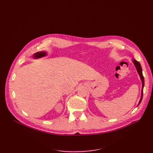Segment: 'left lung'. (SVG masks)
Here are the masks:
<instances>
[{
    "mask_svg": "<svg viewBox=\"0 0 153 153\" xmlns=\"http://www.w3.org/2000/svg\"><path fill=\"white\" fill-rule=\"evenodd\" d=\"M133 62L134 64V66L136 68V70H137V72L139 74L140 76V79L141 80V82H142V89H141V99H140V100L139 102V103L138 105H140V103H141V100H142V99H143V87H144V77L143 76V73H142V68H141V66L140 65V64L138 61H137L136 60L134 59L133 60Z\"/></svg>",
    "mask_w": 153,
    "mask_h": 153,
    "instance_id": "8db88e82",
    "label": "left lung"
}]
</instances>
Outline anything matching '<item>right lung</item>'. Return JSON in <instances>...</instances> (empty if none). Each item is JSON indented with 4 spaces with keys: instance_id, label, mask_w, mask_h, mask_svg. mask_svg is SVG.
<instances>
[{
    "instance_id": "1",
    "label": "right lung",
    "mask_w": 153,
    "mask_h": 153,
    "mask_svg": "<svg viewBox=\"0 0 153 153\" xmlns=\"http://www.w3.org/2000/svg\"><path fill=\"white\" fill-rule=\"evenodd\" d=\"M46 54V52H38V53H36L34 55L35 58H40V57H43V56H45Z\"/></svg>"
}]
</instances>
